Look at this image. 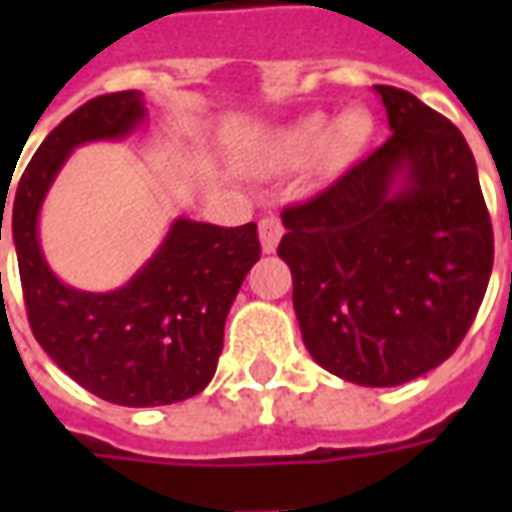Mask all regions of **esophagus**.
<instances>
[{
	"instance_id": "1",
	"label": "esophagus",
	"mask_w": 512,
	"mask_h": 512,
	"mask_svg": "<svg viewBox=\"0 0 512 512\" xmlns=\"http://www.w3.org/2000/svg\"><path fill=\"white\" fill-rule=\"evenodd\" d=\"M279 238H282V222L277 216H263L260 219V246H263L266 255H271L277 249Z\"/></svg>"
}]
</instances>
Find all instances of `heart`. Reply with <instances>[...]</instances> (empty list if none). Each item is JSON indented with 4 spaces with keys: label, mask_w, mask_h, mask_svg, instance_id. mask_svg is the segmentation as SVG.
<instances>
[{
    "label": "heart",
    "mask_w": 512,
    "mask_h": 512,
    "mask_svg": "<svg viewBox=\"0 0 512 512\" xmlns=\"http://www.w3.org/2000/svg\"><path fill=\"white\" fill-rule=\"evenodd\" d=\"M370 136H373V117L365 109H348L337 120L315 112L271 134L263 150V164L279 172V169L304 167L321 153L329 164H345L370 142Z\"/></svg>",
    "instance_id": "1"
}]
</instances>
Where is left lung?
Listing matches in <instances>:
<instances>
[{"label": "left lung", "mask_w": 512, "mask_h": 512, "mask_svg": "<svg viewBox=\"0 0 512 512\" xmlns=\"http://www.w3.org/2000/svg\"><path fill=\"white\" fill-rule=\"evenodd\" d=\"M373 90L392 136L282 211L277 255L312 359L351 384L397 386L461 345L491 279L494 233L461 131L417 95Z\"/></svg>", "instance_id": "1"}]
</instances>
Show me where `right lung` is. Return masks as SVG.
<instances>
[{
    "instance_id": "obj_1",
    "label": "right lung",
    "mask_w": 512,
    "mask_h": 512,
    "mask_svg": "<svg viewBox=\"0 0 512 512\" xmlns=\"http://www.w3.org/2000/svg\"><path fill=\"white\" fill-rule=\"evenodd\" d=\"M147 123L139 90L98 95L54 128L18 180L13 244L32 334L60 370L117 406H167L211 384L224 321L260 260L255 222L241 227L169 224L153 257L106 293L65 285L40 246V208L76 147L126 139ZM2 202L5 194H2ZM0 213V241H2Z\"/></svg>"
}]
</instances>
